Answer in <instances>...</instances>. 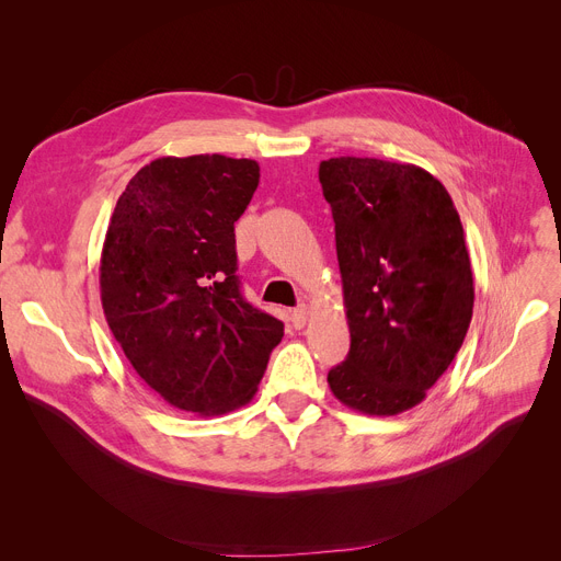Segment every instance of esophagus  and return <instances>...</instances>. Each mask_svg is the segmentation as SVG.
<instances>
[{"label":"esophagus","mask_w":561,"mask_h":561,"mask_svg":"<svg viewBox=\"0 0 561 561\" xmlns=\"http://www.w3.org/2000/svg\"><path fill=\"white\" fill-rule=\"evenodd\" d=\"M307 318H309V309L302 305L298 309L290 311V325L296 330H302L307 325Z\"/></svg>","instance_id":"obj_1"}]
</instances>
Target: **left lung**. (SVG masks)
<instances>
[{
    "instance_id": "1",
    "label": "left lung",
    "mask_w": 561,
    "mask_h": 561,
    "mask_svg": "<svg viewBox=\"0 0 561 561\" xmlns=\"http://www.w3.org/2000/svg\"><path fill=\"white\" fill-rule=\"evenodd\" d=\"M332 206L350 352L339 402L396 416L425 400L473 318V271L453 197L414 165L336 157L318 168Z\"/></svg>"
}]
</instances>
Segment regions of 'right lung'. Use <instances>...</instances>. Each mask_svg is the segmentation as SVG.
<instances>
[{
    "label": "right lung",
    "instance_id": "add662e5",
    "mask_svg": "<svg viewBox=\"0 0 561 561\" xmlns=\"http://www.w3.org/2000/svg\"><path fill=\"white\" fill-rule=\"evenodd\" d=\"M256 186L252 159L161 157L131 176L106 229L108 328L145 385L197 416L248 404L284 336L236 275L233 222Z\"/></svg>",
    "mask_w": 561,
    "mask_h": 561
}]
</instances>
